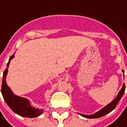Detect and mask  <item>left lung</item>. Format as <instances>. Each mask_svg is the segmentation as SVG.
<instances>
[{"label":"left lung","mask_w":127,"mask_h":127,"mask_svg":"<svg viewBox=\"0 0 127 127\" xmlns=\"http://www.w3.org/2000/svg\"><path fill=\"white\" fill-rule=\"evenodd\" d=\"M122 72H124V70H122ZM124 91H125V85H123L121 90L119 92L118 95L117 97L114 99L112 102H111L109 104H107V106H105L104 108H102V109H100L99 112H97L96 113H95L94 114H92V115H86V114H82L79 113L80 115L82 116L83 117H85L87 119H94V118H99V117H102L103 116L107 114L109 112H111L113 109H115L116 106L117 105V104L119 102V100L121 99V98L122 97L123 95H124Z\"/></svg>","instance_id":"left-lung-1"}]
</instances>
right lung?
Returning <instances> with one entry per match:
<instances>
[{"label":"right lung","instance_id":"1","mask_svg":"<svg viewBox=\"0 0 127 127\" xmlns=\"http://www.w3.org/2000/svg\"><path fill=\"white\" fill-rule=\"evenodd\" d=\"M15 57V53L9 58L8 63L7 64V67L3 72V82H2V87H1V93L3 96L4 100L8 107L15 113L22 117H25L28 118H33L40 116L43 112V109L34 108L31 105V103L28 99L24 97L18 96L15 95L12 90L6 83V76L8 74V66L11 60Z\"/></svg>","mask_w":127,"mask_h":127}]
</instances>
